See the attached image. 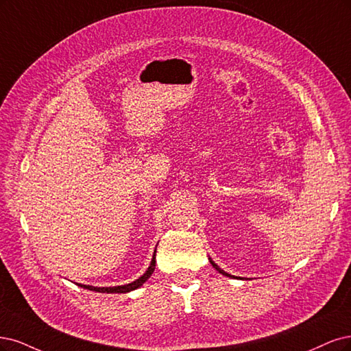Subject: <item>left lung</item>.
I'll return each instance as SVG.
<instances>
[{"instance_id":"obj_1","label":"left lung","mask_w":351,"mask_h":351,"mask_svg":"<svg viewBox=\"0 0 351 351\" xmlns=\"http://www.w3.org/2000/svg\"><path fill=\"white\" fill-rule=\"evenodd\" d=\"M208 259H210V264H211L214 268H216L220 274H223V276H226V277H230V278H237V277H234V276H232V274H229V273H226V271H223V269H221V268H220V267H219L216 263L213 261L211 258H208Z\"/></svg>"}]
</instances>
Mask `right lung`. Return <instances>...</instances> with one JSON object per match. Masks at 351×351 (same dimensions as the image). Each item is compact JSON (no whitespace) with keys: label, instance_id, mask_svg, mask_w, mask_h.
<instances>
[{"label":"right lung","instance_id":"1","mask_svg":"<svg viewBox=\"0 0 351 351\" xmlns=\"http://www.w3.org/2000/svg\"><path fill=\"white\" fill-rule=\"evenodd\" d=\"M154 268H156V251H154V254H153V258H152L150 267L147 268L145 273H144V274H143L140 278L135 280V281H132V282H128V285H123V286H115V287H95V286L80 285V282H78L77 286H80V287H83V289H87V290H92V291H99V293H130V291H132V290H135V289L141 287V286L144 285V282L150 278V276L153 274Z\"/></svg>","mask_w":351,"mask_h":351}]
</instances>
